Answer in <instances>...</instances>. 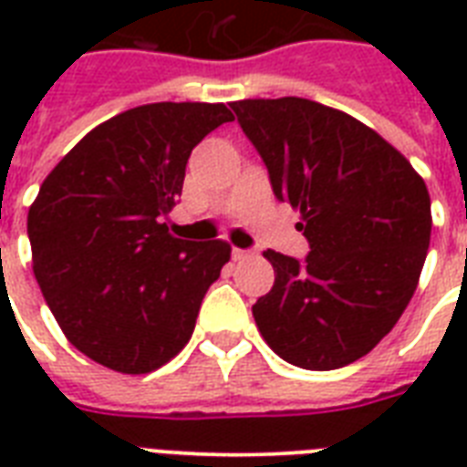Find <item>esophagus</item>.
Masks as SVG:
<instances>
[{
    "mask_svg": "<svg viewBox=\"0 0 467 467\" xmlns=\"http://www.w3.org/2000/svg\"><path fill=\"white\" fill-rule=\"evenodd\" d=\"M249 256H254V252L252 249H233V259L234 262H244V259H249Z\"/></svg>",
    "mask_w": 467,
    "mask_h": 467,
    "instance_id": "1",
    "label": "esophagus"
}]
</instances>
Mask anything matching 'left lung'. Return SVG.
I'll list each match as a JSON object with an SVG mask.
<instances>
[{"instance_id":"left-lung-1","label":"left lung","mask_w":467,"mask_h":467,"mask_svg":"<svg viewBox=\"0 0 467 467\" xmlns=\"http://www.w3.org/2000/svg\"><path fill=\"white\" fill-rule=\"evenodd\" d=\"M233 111L310 244L303 262L264 252L276 281L252 306L259 332L298 368L358 361L417 291L431 237L427 183L376 130L310 99H244Z\"/></svg>"}]
</instances>
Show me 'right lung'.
<instances>
[{
	"label": "right lung",
	"mask_w": 467,
	"mask_h": 467,
	"mask_svg": "<svg viewBox=\"0 0 467 467\" xmlns=\"http://www.w3.org/2000/svg\"><path fill=\"white\" fill-rule=\"evenodd\" d=\"M233 119L225 104L138 106L84 135L46 176L28 211L33 274L91 361L140 376L191 339L230 244L179 240L164 218L191 150Z\"/></svg>",
	"instance_id": "add662e5"
}]
</instances>
